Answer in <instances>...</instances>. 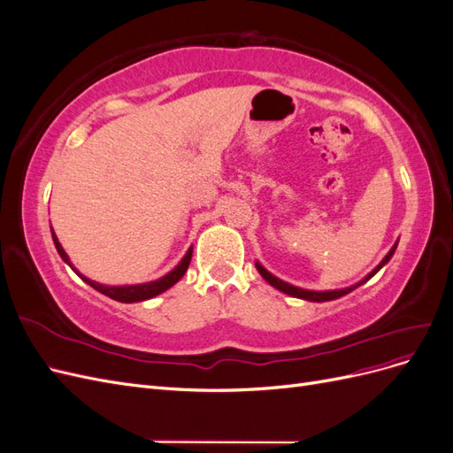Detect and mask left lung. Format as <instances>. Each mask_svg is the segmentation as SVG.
Instances as JSON below:
<instances>
[{
  "label": "left lung",
  "instance_id": "obj_1",
  "mask_svg": "<svg viewBox=\"0 0 453 453\" xmlns=\"http://www.w3.org/2000/svg\"><path fill=\"white\" fill-rule=\"evenodd\" d=\"M396 245H399V240L395 242V245L393 248L389 250V253L381 258V263L370 272V273H366V276L359 281V283H355V285H349V287H344V289H334V291H308V289H303V287H296V285H291V283H287V281H283V280H280V278H276L273 276V273H270L263 265L258 263H255V268L258 270V273L260 276H263L272 287H276L278 291H281V293H285V295H289V296H295V298H303V300H310V303H326V300H336V298H340V296H344V295H348V293H351L353 289H357L359 285H363V283H366L370 278L374 276V273L380 270V268H383L386 266L389 260H391V257L395 255V250H396Z\"/></svg>",
  "mask_w": 453,
  "mask_h": 453
}]
</instances>
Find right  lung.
Instances as JSON below:
<instances>
[{
	"instance_id": "add662e5",
	"label": "right lung",
	"mask_w": 453,
	"mask_h": 453,
	"mask_svg": "<svg viewBox=\"0 0 453 453\" xmlns=\"http://www.w3.org/2000/svg\"><path fill=\"white\" fill-rule=\"evenodd\" d=\"M50 234H52L54 248H57V251H58V255L62 257L64 263H65L67 266H70L85 283H88L90 287H94V289L98 291V293H102V295H105V296H109V298L117 300V303H142V300H149V298H153V296H157V295H160V293H164V291H168L170 287H173L177 281H180V280L185 276V272H187V268H188V265H190V257H193V248H188V251L185 253V257L180 260V265H177L173 270H170V272L166 273V276H162V278H158V280H155V281L135 283V285H104V283L92 281V280H88L87 276H83V273H81V272L72 265L70 257H67V253L64 251L62 243L58 242V238H57V234H54L52 228H50Z\"/></svg>"
}]
</instances>
